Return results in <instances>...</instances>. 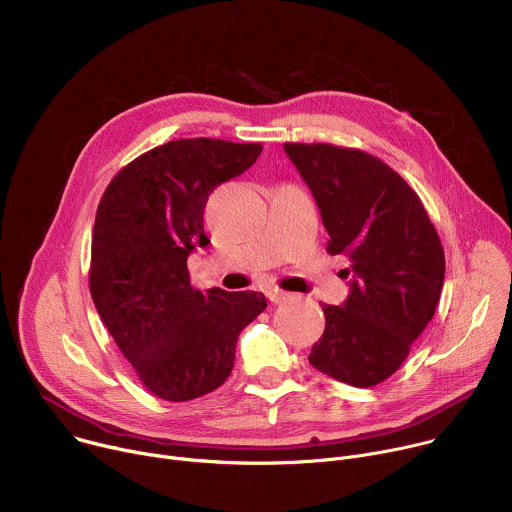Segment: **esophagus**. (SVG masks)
<instances>
[{"label": "esophagus", "mask_w": 512, "mask_h": 512, "mask_svg": "<svg viewBox=\"0 0 512 512\" xmlns=\"http://www.w3.org/2000/svg\"><path fill=\"white\" fill-rule=\"evenodd\" d=\"M267 298H269L271 304H283V302H287L291 296L287 294V291H281V289H277V287H269V289H267Z\"/></svg>", "instance_id": "obj_1"}]
</instances>
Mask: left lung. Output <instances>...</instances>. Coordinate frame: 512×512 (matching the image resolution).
Segmentation results:
<instances>
[{"mask_svg":"<svg viewBox=\"0 0 512 512\" xmlns=\"http://www.w3.org/2000/svg\"><path fill=\"white\" fill-rule=\"evenodd\" d=\"M283 148L316 198L326 251L346 255L354 275L342 306H322L326 328L308 358L340 383L375 387L433 318L446 273L442 241L415 190L379 158L332 143Z\"/></svg>","mask_w":512,"mask_h":512,"instance_id":"obj_1","label":"left lung"}]
</instances>
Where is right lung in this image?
<instances>
[{"mask_svg":"<svg viewBox=\"0 0 512 512\" xmlns=\"http://www.w3.org/2000/svg\"><path fill=\"white\" fill-rule=\"evenodd\" d=\"M261 143L194 137L141 154L109 182L95 216L89 289L95 308L143 387L190 401L221 387L241 330L265 308L259 291L206 294L188 255L210 241V192L255 164Z\"/></svg>","mask_w":512,"mask_h":512,"instance_id":"1","label":"right lung"}]
</instances>
